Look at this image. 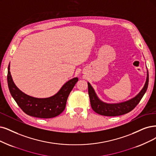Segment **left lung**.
<instances>
[{
    "label": "left lung",
    "instance_id": "1",
    "mask_svg": "<svg viewBox=\"0 0 156 156\" xmlns=\"http://www.w3.org/2000/svg\"><path fill=\"white\" fill-rule=\"evenodd\" d=\"M88 93L90 101L91 107L93 110L102 116H117L128 113L136 107L140 103L143 96L146 93L148 85V72L146 82L143 88L133 98L126 101L118 103H107L102 101L96 95L95 91L90 84L88 82Z\"/></svg>",
    "mask_w": 156,
    "mask_h": 156
}]
</instances>
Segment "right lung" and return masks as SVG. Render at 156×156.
<instances>
[{"label":"right lung","mask_w":156,"mask_h":156,"mask_svg":"<svg viewBox=\"0 0 156 156\" xmlns=\"http://www.w3.org/2000/svg\"><path fill=\"white\" fill-rule=\"evenodd\" d=\"M8 66V84L10 93L22 110L26 114L39 118H51L60 114L66 108L67 98L78 78L69 80L58 93L46 98H37L22 92L14 83Z\"/></svg>","instance_id":"right-lung-1"}]
</instances>
